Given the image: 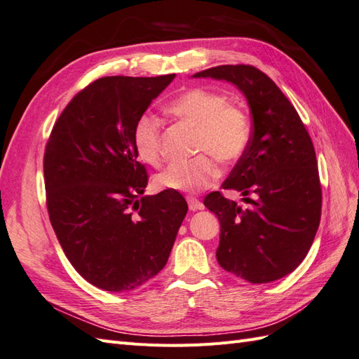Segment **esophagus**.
I'll return each mask as SVG.
<instances>
[{
	"label": "esophagus",
	"instance_id": "1",
	"mask_svg": "<svg viewBox=\"0 0 359 359\" xmlns=\"http://www.w3.org/2000/svg\"><path fill=\"white\" fill-rule=\"evenodd\" d=\"M187 201H188V208H189V210H201V209L205 208V205L201 203L200 200L194 198V197H188V198H187Z\"/></svg>",
	"mask_w": 359,
	"mask_h": 359
}]
</instances>
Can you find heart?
<instances>
[{"label":"heart","mask_w":359,"mask_h":359,"mask_svg":"<svg viewBox=\"0 0 359 359\" xmlns=\"http://www.w3.org/2000/svg\"><path fill=\"white\" fill-rule=\"evenodd\" d=\"M170 112L196 128L194 151L201 153L188 162H174L156 177L161 189L198 192L209 188L219 177L218 162L232 163L245 153L252 137V121L245 109L222 92L192 88L174 98ZM133 144L140 159L151 167H161L163 161L161 123L145 115L133 130Z\"/></svg>","instance_id":"1"}]
</instances>
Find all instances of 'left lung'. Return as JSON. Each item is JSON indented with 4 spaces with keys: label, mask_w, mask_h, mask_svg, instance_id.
Instances as JSON below:
<instances>
[{
    "label": "left lung",
    "mask_w": 359,
    "mask_h": 359,
    "mask_svg": "<svg viewBox=\"0 0 359 359\" xmlns=\"http://www.w3.org/2000/svg\"><path fill=\"white\" fill-rule=\"evenodd\" d=\"M194 77L231 81L252 112L250 144L222 187L240 191L249 208L219 191L205 198L222 224L217 261L247 282L278 280L305 259L320 224L321 185L311 136L290 100L261 69L222 65Z\"/></svg>",
    "instance_id": "left-lung-1"
}]
</instances>
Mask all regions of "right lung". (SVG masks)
Masks as SVG:
<instances>
[{
  "label": "right lung",
  "instance_id": "add662e5",
  "mask_svg": "<svg viewBox=\"0 0 359 359\" xmlns=\"http://www.w3.org/2000/svg\"><path fill=\"white\" fill-rule=\"evenodd\" d=\"M176 74L101 77L72 98L43 154L47 209L81 278L132 291L168 261L188 205L177 191L145 196L149 174L133 144L136 123Z\"/></svg>",
  "mask_w": 359,
  "mask_h": 359
}]
</instances>
